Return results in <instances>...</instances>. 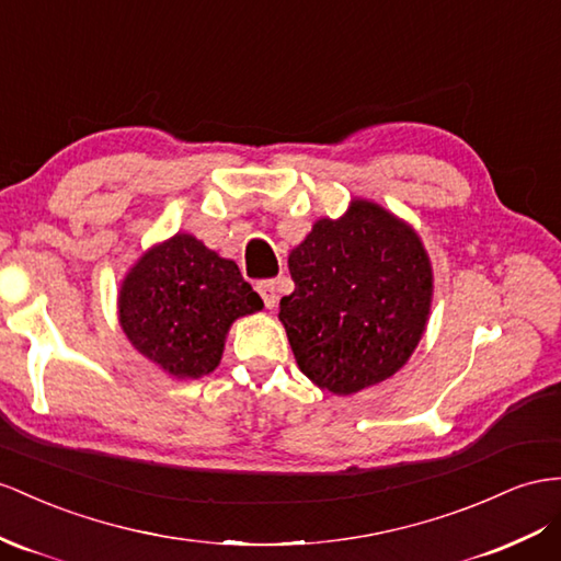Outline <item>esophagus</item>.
I'll return each mask as SVG.
<instances>
[{
    "label": "esophagus",
    "mask_w": 561,
    "mask_h": 561,
    "mask_svg": "<svg viewBox=\"0 0 561 561\" xmlns=\"http://www.w3.org/2000/svg\"><path fill=\"white\" fill-rule=\"evenodd\" d=\"M255 291L261 294L265 308H275V306H277V286H275V282H272V279L257 282V284H255Z\"/></svg>",
    "instance_id": "obj_1"
}]
</instances>
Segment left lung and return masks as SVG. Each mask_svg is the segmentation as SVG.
Here are the masks:
<instances>
[{
	"instance_id": "1",
	"label": "left lung",
	"mask_w": 561,
	"mask_h": 561,
	"mask_svg": "<svg viewBox=\"0 0 561 561\" xmlns=\"http://www.w3.org/2000/svg\"><path fill=\"white\" fill-rule=\"evenodd\" d=\"M279 320L304 375L351 396L393 377L424 334L431 265L420 237L377 204L318 220L289 255Z\"/></svg>"
}]
</instances>
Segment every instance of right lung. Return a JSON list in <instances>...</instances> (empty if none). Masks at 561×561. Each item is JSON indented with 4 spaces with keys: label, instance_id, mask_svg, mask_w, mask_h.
Here are the masks:
<instances>
[{
    "label": "right lung",
    "instance_id": "1",
    "mask_svg": "<svg viewBox=\"0 0 561 561\" xmlns=\"http://www.w3.org/2000/svg\"><path fill=\"white\" fill-rule=\"evenodd\" d=\"M121 324L133 346L172 377L198 379L218 367L225 334L263 300L225 261L190 234L151 249L125 277Z\"/></svg>",
    "mask_w": 561,
    "mask_h": 561
}]
</instances>
